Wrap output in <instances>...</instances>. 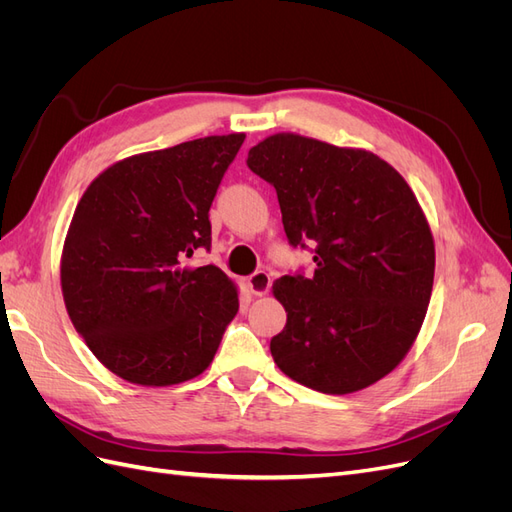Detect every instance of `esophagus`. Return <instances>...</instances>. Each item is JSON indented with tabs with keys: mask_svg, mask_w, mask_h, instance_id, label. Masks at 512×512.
<instances>
[{
	"mask_svg": "<svg viewBox=\"0 0 512 512\" xmlns=\"http://www.w3.org/2000/svg\"><path fill=\"white\" fill-rule=\"evenodd\" d=\"M247 288L252 290V294H267L271 288V275L267 271H254L250 277H247Z\"/></svg>",
	"mask_w": 512,
	"mask_h": 512,
	"instance_id": "obj_1",
	"label": "esophagus"
}]
</instances>
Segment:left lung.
I'll return each instance as SVG.
<instances>
[{
    "label": "left lung",
    "mask_w": 512,
    "mask_h": 512,
    "mask_svg": "<svg viewBox=\"0 0 512 512\" xmlns=\"http://www.w3.org/2000/svg\"><path fill=\"white\" fill-rule=\"evenodd\" d=\"M247 166L275 188L288 243L314 252L312 277L273 284L286 309L277 367L327 395L391 374L421 331L436 269L410 185L374 153L286 132L252 147Z\"/></svg>",
    "instance_id": "left-lung-1"
}]
</instances>
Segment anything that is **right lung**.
Returning a JSON list of instances; mask_svg holds the SVG:
<instances>
[{
	"label": "right lung",
	"mask_w": 512,
	"mask_h": 512,
	"mask_svg": "<svg viewBox=\"0 0 512 512\" xmlns=\"http://www.w3.org/2000/svg\"><path fill=\"white\" fill-rule=\"evenodd\" d=\"M245 134L141 153L91 181L61 254L68 316L96 359L143 386L209 367L237 288L215 265L185 267L211 247L209 209Z\"/></svg>",
	"instance_id": "add662e5"
}]
</instances>
